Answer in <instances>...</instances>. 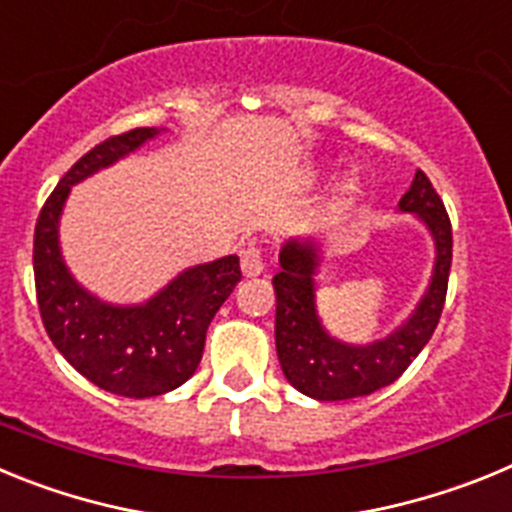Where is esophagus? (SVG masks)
Returning <instances> with one entry per match:
<instances>
[{
	"instance_id": "1",
	"label": "esophagus",
	"mask_w": 512,
	"mask_h": 512,
	"mask_svg": "<svg viewBox=\"0 0 512 512\" xmlns=\"http://www.w3.org/2000/svg\"><path fill=\"white\" fill-rule=\"evenodd\" d=\"M264 253H261V248L256 246H246L241 251V271L243 277H259V274H264Z\"/></svg>"
}]
</instances>
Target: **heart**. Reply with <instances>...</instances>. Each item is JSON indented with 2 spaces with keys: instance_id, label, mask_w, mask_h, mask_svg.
<instances>
[{
  "instance_id": "b5f03b06",
  "label": "heart",
  "mask_w": 512,
  "mask_h": 512,
  "mask_svg": "<svg viewBox=\"0 0 512 512\" xmlns=\"http://www.w3.org/2000/svg\"><path fill=\"white\" fill-rule=\"evenodd\" d=\"M351 189H354V182H346V184H343L341 192H351Z\"/></svg>"
}]
</instances>
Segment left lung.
Segmentation results:
<instances>
[{"mask_svg":"<svg viewBox=\"0 0 512 512\" xmlns=\"http://www.w3.org/2000/svg\"><path fill=\"white\" fill-rule=\"evenodd\" d=\"M397 212L413 215L433 241V269L428 287L408 318L377 341L351 343L333 336L318 312V277L323 241L292 235L279 248V274L271 279L277 292V356L287 382L320 402L351 400L395 382L410 361L431 341L441 318L451 269V223L441 197L423 171L397 202Z\"/></svg>","mask_w":512,"mask_h":512,"instance_id":"1","label":"left lung"}]
</instances>
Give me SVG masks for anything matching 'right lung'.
Returning a JSON list of instances; mask_svg holds the SVG:
<instances>
[{"label": "right lung", "mask_w": 512, "mask_h": 512, "mask_svg": "<svg viewBox=\"0 0 512 512\" xmlns=\"http://www.w3.org/2000/svg\"><path fill=\"white\" fill-rule=\"evenodd\" d=\"M166 128H135L104 140L63 176L35 225V289L40 318L61 356L112 395L156 397L182 387L200 366L207 325L235 284L238 256L194 264L143 302H107L87 289L61 251V215L71 189L128 158Z\"/></svg>", "instance_id": "right-lung-1"}]
</instances>
